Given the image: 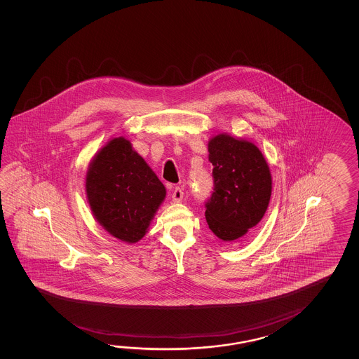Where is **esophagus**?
Here are the masks:
<instances>
[{
	"instance_id": "34e87169",
	"label": "esophagus",
	"mask_w": 359,
	"mask_h": 359,
	"mask_svg": "<svg viewBox=\"0 0 359 359\" xmlns=\"http://www.w3.org/2000/svg\"><path fill=\"white\" fill-rule=\"evenodd\" d=\"M182 196H184V191H182V188H179V187H175V188L172 189V195H171V198H172V201H175V203H179V201H182Z\"/></svg>"
}]
</instances>
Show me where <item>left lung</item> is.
<instances>
[{
	"instance_id": "obj_1",
	"label": "left lung",
	"mask_w": 359,
	"mask_h": 359,
	"mask_svg": "<svg viewBox=\"0 0 359 359\" xmlns=\"http://www.w3.org/2000/svg\"><path fill=\"white\" fill-rule=\"evenodd\" d=\"M214 189L205 203L206 223L224 241L245 236L264 217L271 195V175L253 142L219 134L208 144Z\"/></svg>"
}]
</instances>
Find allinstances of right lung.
Returning a JSON list of instances; mask_svg holds the SVG:
<instances>
[{
  "mask_svg": "<svg viewBox=\"0 0 359 359\" xmlns=\"http://www.w3.org/2000/svg\"><path fill=\"white\" fill-rule=\"evenodd\" d=\"M86 194L106 231L120 241L136 243L145 236L166 190L129 140L115 137L88 166Z\"/></svg>",
  "mask_w": 359,
  "mask_h": 359,
  "instance_id": "add662e5",
  "label": "right lung"
}]
</instances>
